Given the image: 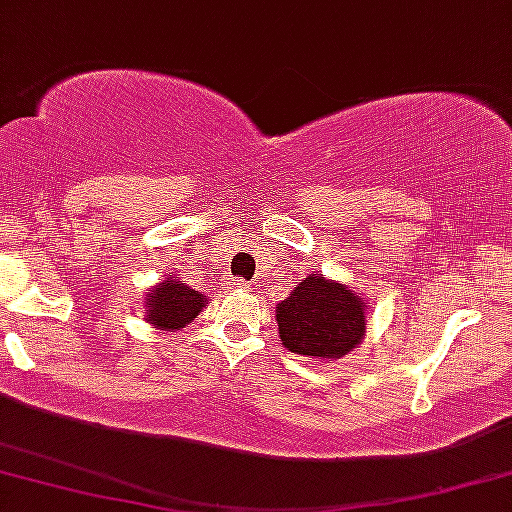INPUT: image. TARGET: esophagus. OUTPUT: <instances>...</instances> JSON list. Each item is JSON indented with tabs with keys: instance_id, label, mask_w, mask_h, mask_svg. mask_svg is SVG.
Returning <instances> with one entry per match:
<instances>
[{
	"instance_id": "34e87169",
	"label": "esophagus",
	"mask_w": 512,
	"mask_h": 512,
	"mask_svg": "<svg viewBox=\"0 0 512 512\" xmlns=\"http://www.w3.org/2000/svg\"><path fill=\"white\" fill-rule=\"evenodd\" d=\"M231 286H236V288H243V281H231Z\"/></svg>"
}]
</instances>
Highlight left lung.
I'll use <instances>...</instances> for the list:
<instances>
[{
  "mask_svg": "<svg viewBox=\"0 0 512 512\" xmlns=\"http://www.w3.org/2000/svg\"><path fill=\"white\" fill-rule=\"evenodd\" d=\"M283 347L314 361L345 357L366 333V300L345 283L309 274L276 304Z\"/></svg>",
  "mask_w": 512,
  "mask_h": 512,
  "instance_id": "8db88e82",
  "label": "left lung"
}]
</instances>
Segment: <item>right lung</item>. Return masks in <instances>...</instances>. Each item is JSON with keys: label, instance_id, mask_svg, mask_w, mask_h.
Here are the masks:
<instances>
[{"label": "right lung", "instance_id": "1", "mask_svg": "<svg viewBox=\"0 0 512 512\" xmlns=\"http://www.w3.org/2000/svg\"><path fill=\"white\" fill-rule=\"evenodd\" d=\"M208 307V297L179 281V276H167V281L153 286L146 295V321L160 331H179L186 323Z\"/></svg>", "mask_w": 512, "mask_h": 512}]
</instances>
